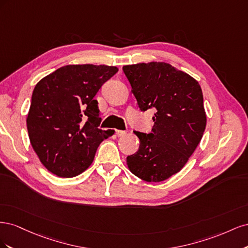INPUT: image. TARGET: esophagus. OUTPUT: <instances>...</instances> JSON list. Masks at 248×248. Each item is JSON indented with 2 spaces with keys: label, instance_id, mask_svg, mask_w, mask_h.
<instances>
[{
  "label": "esophagus",
  "instance_id": "34e87169",
  "mask_svg": "<svg viewBox=\"0 0 248 248\" xmlns=\"http://www.w3.org/2000/svg\"><path fill=\"white\" fill-rule=\"evenodd\" d=\"M126 132L124 130H116V136L117 137H123Z\"/></svg>",
  "mask_w": 248,
  "mask_h": 248
}]
</instances>
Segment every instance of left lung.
I'll return each instance as SVG.
<instances>
[{
  "mask_svg": "<svg viewBox=\"0 0 248 248\" xmlns=\"http://www.w3.org/2000/svg\"><path fill=\"white\" fill-rule=\"evenodd\" d=\"M123 72L140 110L155 109L151 132L133 131L140 148L127 164L144 181H163L181 170L202 140L207 121L202 89L168 63L126 65Z\"/></svg>",
  "mask_w": 248,
  "mask_h": 248,
  "instance_id": "left-lung-1",
  "label": "left lung"
}]
</instances>
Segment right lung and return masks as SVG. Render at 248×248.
<instances>
[{"instance_id": "right-lung-1", "label": "right lung", "mask_w": 248, "mask_h": 248, "mask_svg": "<svg viewBox=\"0 0 248 248\" xmlns=\"http://www.w3.org/2000/svg\"><path fill=\"white\" fill-rule=\"evenodd\" d=\"M117 72L115 66L67 65L35 86L27 119L29 138L52 174L79 175L94 160L100 142L114 134L98 128L101 118L94 97Z\"/></svg>"}]
</instances>
